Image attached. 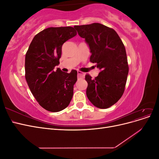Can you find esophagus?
Wrapping results in <instances>:
<instances>
[{"instance_id": "1", "label": "esophagus", "mask_w": 159, "mask_h": 159, "mask_svg": "<svg viewBox=\"0 0 159 159\" xmlns=\"http://www.w3.org/2000/svg\"><path fill=\"white\" fill-rule=\"evenodd\" d=\"M78 77L79 78H84L85 74L84 72H81L80 71H78Z\"/></svg>"}]
</instances>
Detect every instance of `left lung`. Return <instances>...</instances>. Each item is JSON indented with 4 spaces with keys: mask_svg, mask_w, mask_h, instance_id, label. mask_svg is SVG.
<instances>
[{
    "mask_svg": "<svg viewBox=\"0 0 159 159\" xmlns=\"http://www.w3.org/2000/svg\"><path fill=\"white\" fill-rule=\"evenodd\" d=\"M80 37L88 44L90 61L100 70L94 79L87 74L86 95L94 106L107 109L123 95L129 73L125 48L113 28L99 23L75 26Z\"/></svg>",
    "mask_w": 159,
    "mask_h": 159,
    "instance_id": "1",
    "label": "left lung"
}]
</instances>
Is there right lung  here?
<instances>
[{
  "label": "right lung",
  "instance_id": "add662e5",
  "mask_svg": "<svg viewBox=\"0 0 159 159\" xmlns=\"http://www.w3.org/2000/svg\"><path fill=\"white\" fill-rule=\"evenodd\" d=\"M73 27H50L34 37L25 57V78L32 95L41 106L58 112L68 106L77 81L76 70L66 73L59 65L64 43L74 37Z\"/></svg>",
  "mask_w": 159,
  "mask_h": 159
}]
</instances>
